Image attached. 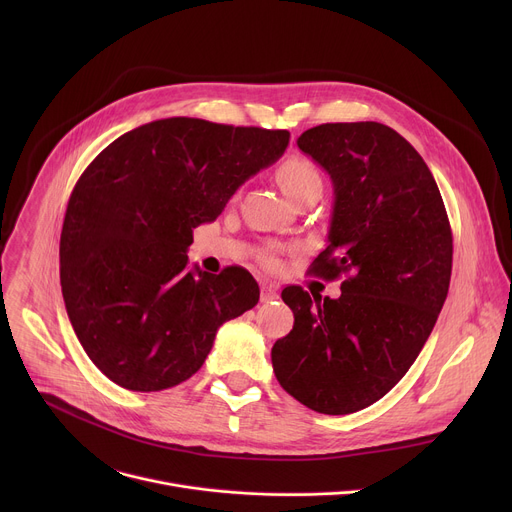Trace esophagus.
<instances>
[{
    "label": "esophagus",
    "mask_w": 512,
    "mask_h": 512,
    "mask_svg": "<svg viewBox=\"0 0 512 512\" xmlns=\"http://www.w3.org/2000/svg\"><path fill=\"white\" fill-rule=\"evenodd\" d=\"M277 287L275 285H261V302L269 304L273 300H277Z\"/></svg>",
    "instance_id": "esophagus-1"
}]
</instances>
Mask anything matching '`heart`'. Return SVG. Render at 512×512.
Masks as SVG:
<instances>
[{
	"instance_id": "1",
	"label": "heart",
	"mask_w": 512,
	"mask_h": 512,
	"mask_svg": "<svg viewBox=\"0 0 512 512\" xmlns=\"http://www.w3.org/2000/svg\"><path fill=\"white\" fill-rule=\"evenodd\" d=\"M275 176H277L281 190L294 202L306 194L322 192V176H320L318 168L304 156L285 158L279 164ZM261 259L269 265L273 263V259L269 255H263Z\"/></svg>"
}]
</instances>
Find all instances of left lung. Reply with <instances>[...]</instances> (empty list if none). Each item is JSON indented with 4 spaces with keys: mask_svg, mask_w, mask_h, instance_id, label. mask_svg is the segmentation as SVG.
Segmentation results:
<instances>
[{
    "mask_svg": "<svg viewBox=\"0 0 512 512\" xmlns=\"http://www.w3.org/2000/svg\"><path fill=\"white\" fill-rule=\"evenodd\" d=\"M298 148L332 178L328 247L310 273L344 277L336 300L281 291L294 330L271 348L279 385L302 405L346 415L385 397L409 371L448 298L452 229L427 164L377 121L322 123Z\"/></svg>",
    "mask_w": 512,
    "mask_h": 512,
    "instance_id": "1",
    "label": "left lung"
}]
</instances>
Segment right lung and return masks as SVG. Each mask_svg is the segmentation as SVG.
<instances>
[{
	"label": "right lung",
	"instance_id": "add662e5",
	"mask_svg": "<svg viewBox=\"0 0 512 512\" xmlns=\"http://www.w3.org/2000/svg\"><path fill=\"white\" fill-rule=\"evenodd\" d=\"M289 131L192 117L117 137L70 194L60 285L95 367L129 391L190 379L216 330L259 302L243 267L188 271L192 229L214 221L237 188L285 152Z\"/></svg>",
	"mask_w": 512,
	"mask_h": 512
}]
</instances>
